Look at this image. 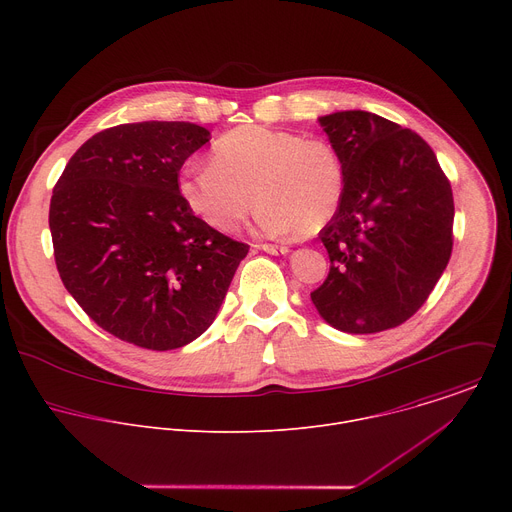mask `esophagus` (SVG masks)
<instances>
[{"label":"esophagus","instance_id":"34e87169","mask_svg":"<svg viewBox=\"0 0 512 512\" xmlns=\"http://www.w3.org/2000/svg\"><path fill=\"white\" fill-rule=\"evenodd\" d=\"M261 249L267 251V253H271V255H283V253L289 251L287 245H275V243H263Z\"/></svg>","mask_w":512,"mask_h":512}]
</instances>
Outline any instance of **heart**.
<instances>
[{
	"label": "heart",
	"instance_id": "b5f03b06",
	"mask_svg": "<svg viewBox=\"0 0 512 512\" xmlns=\"http://www.w3.org/2000/svg\"><path fill=\"white\" fill-rule=\"evenodd\" d=\"M344 164L320 137L243 125L212 143L210 164L190 162L178 190L188 208L221 233L235 231L263 200L257 223L267 233H316L330 223L344 196Z\"/></svg>",
	"mask_w": 512,
	"mask_h": 512
}]
</instances>
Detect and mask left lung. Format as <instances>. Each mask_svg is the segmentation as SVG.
I'll use <instances>...</instances> for the list:
<instances>
[{
    "mask_svg": "<svg viewBox=\"0 0 512 512\" xmlns=\"http://www.w3.org/2000/svg\"><path fill=\"white\" fill-rule=\"evenodd\" d=\"M344 164V196L320 231L330 257L312 291L320 316L350 334L407 322L454 247V196L429 143L369 111L320 117Z\"/></svg>",
    "mask_w": 512,
    "mask_h": 512,
    "instance_id": "8db88e82",
    "label": "left lung"
}]
</instances>
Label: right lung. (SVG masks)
<instances>
[{"label":"right lung","mask_w":512,"mask_h":512,"mask_svg":"<svg viewBox=\"0 0 512 512\" xmlns=\"http://www.w3.org/2000/svg\"><path fill=\"white\" fill-rule=\"evenodd\" d=\"M208 139L186 121L115 125L81 145L52 190L64 287L97 326L139 348L198 338L249 253L180 196V168Z\"/></svg>","instance_id":"obj_1"}]
</instances>
